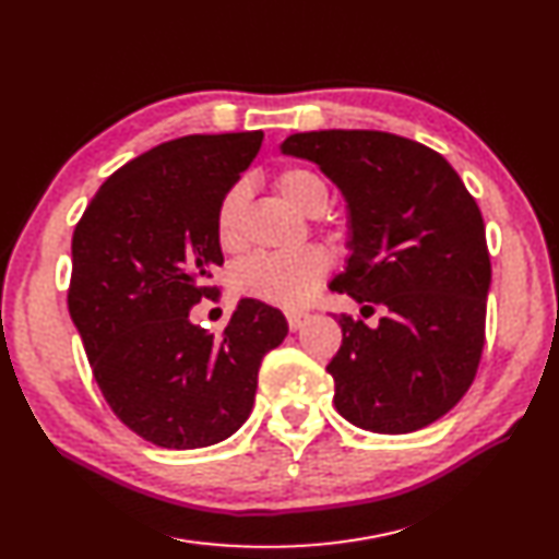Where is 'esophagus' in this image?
Wrapping results in <instances>:
<instances>
[{
    "mask_svg": "<svg viewBox=\"0 0 559 559\" xmlns=\"http://www.w3.org/2000/svg\"><path fill=\"white\" fill-rule=\"evenodd\" d=\"M285 317H288V325H290L293 333L299 331V328H302L309 321V313L307 311H288V313H285Z\"/></svg>",
    "mask_w": 559,
    "mask_h": 559,
    "instance_id": "34e87169",
    "label": "esophagus"
}]
</instances>
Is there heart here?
Returning <instances> with one entry per match:
<instances>
[{"mask_svg": "<svg viewBox=\"0 0 559 559\" xmlns=\"http://www.w3.org/2000/svg\"><path fill=\"white\" fill-rule=\"evenodd\" d=\"M278 193L302 214H319L328 205V183L317 169L290 165L276 177ZM246 200V186L236 183L222 198L217 210V238L222 248H236L238 214ZM328 271L323 250L305 246L290 252H257L242 260L234 271V288L269 305H302Z\"/></svg>", "mask_w": 559, "mask_h": 559, "instance_id": "b5f03b06", "label": "heart"}]
</instances>
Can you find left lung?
I'll return each mask as SVG.
<instances>
[{"mask_svg": "<svg viewBox=\"0 0 559 559\" xmlns=\"http://www.w3.org/2000/svg\"><path fill=\"white\" fill-rule=\"evenodd\" d=\"M281 153L319 165L347 200L349 260L331 281L376 328L342 313L325 366L335 408L378 435H406L449 413L475 380L491 262L481 212L437 151L388 132L293 134Z\"/></svg>", "mask_w": 559, "mask_h": 559, "instance_id": "1", "label": "left lung"}]
</instances>
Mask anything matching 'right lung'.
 <instances>
[{
	"mask_svg": "<svg viewBox=\"0 0 559 559\" xmlns=\"http://www.w3.org/2000/svg\"><path fill=\"white\" fill-rule=\"evenodd\" d=\"M262 132L191 134L110 175L73 234L68 311L112 413L163 449H203L248 420L264 354L285 317L240 299L222 335L191 323L217 290L212 269L222 198L262 146Z\"/></svg>",
	"mask_w": 559,
	"mask_h": 559,
	"instance_id": "1",
	"label": "right lung"
}]
</instances>
